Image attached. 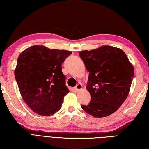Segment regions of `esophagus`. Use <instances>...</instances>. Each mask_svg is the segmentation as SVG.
<instances>
[{
  "mask_svg": "<svg viewBox=\"0 0 149 149\" xmlns=\"http://www.w3.org/2000/svg\"><path fill=\"white\" fill-rule=\"evenodd\" d=\"M82 88H83L82 84H77L76 86L75 87V90L76 92H78V91H79V90H81Z\"/></svg>",
  "mask_w": 149,
  "mask_h": 149,
  "instance_id": "esophagus-1",
  "label": "esophagus"
}]
</instances>
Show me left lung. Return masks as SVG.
Segmentation results:
<instances>
[{"label":"left lung","instance_id":"8db88e82","mask_svg":"<svg viewBox=\"0 0 149 149\" xmlns=\"http://www.w3.org/2000/svg\"><path fill=\"white\" fill-rule=\"evenodd\" d=\"M89 72L86 89L90 103L81 108L95 118L115 112L126 100L134 75V70L125 52L104 46L92 50L79 52Z\"/></svg>","mask_w":149,"mask_h":149}]
</instances>
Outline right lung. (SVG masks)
Segmentation results:
<instances>
[{
  "instance_id": "1",
  "label": "right lung",
  "mask_w": 149,
  "mask_h": 149,
  "mask_svg": "<svg viewBox=\"0 0 149 149\" xmlns=\"http://www.w3.org/2000/svg\"><path fill=\"white\" fill-rule=\"evenodd\" d=\"M72 53L36 45L19 55L15 77L23 100L34 112L47 116L60 110L70 92L61 66Z\"/></svg>"
}]
</instances>
